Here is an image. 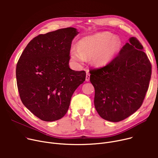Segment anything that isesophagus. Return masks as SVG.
<instances>
[{"label":"esophagus","mask_w":158,"mask_h":158,"mask_svg":"<svg viewBox=\"0 0 158 158\" xmlns=\"http://www.w3.org/2000/svg\"><path fill=\"white\" fill-rule=\"evenodd\" d=\"M89 77H90V74L88 72H87L86 76V81H89Z\"/></svg>","instance_id":"obj_1"}]
</instances>
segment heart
<instances>
[{
	"label": "heart",
	"instance_id": "heart-1",
	"mask_svg": "<svg viewBox=\"0 0 158 158\" xmlns=\"http://www.w3.org/2000/svg\"><path fill=\"white\" fill-rule=\"evenodd\" d=\"M121 47L122 42L118 37L110 32H98L79 40L77 47H71L70 56L76 63L84 61L85 58H92L94 65L103 66L113 61Z\"/></svg>",
	"mask_w": 158,
	"mask_h": 158
}]
</instances>
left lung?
<instances>
[{
    "mask_svg": "<svg viewBox=\"0 0 158 158\" xmlns=\"http://www.w3.org/2000/svg\"><path fill=\"white\" fill-rule=\"evenodd\" d=\"M129 40L111 63L89 70L95 109L101 117L113 122L139 108L151 77L152 65L142 45L135 37Z\"/></svg>",
    "mask_w": 158,
    "mask_h": 158,
    "instance_id": "left-lung-1",
    "label": "left lung"
}]
</instances>
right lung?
Returning <instances> with one entry per match:
<instances>
[{
    "instance_id": "obj_1",
    "label": "right lung",
    "mask_w": 158,
    "mask_h": 158,
    "mask_svg": "<svg viewBox=\"0 0 158 158\" xmlns=\"http://www.w3.org/2000/svg\"><path fill=\"white\" fill-rule=\"evenodd\" d=\"M79 33L67 27L40 35L27 44L16 64L22 103L41 120L52 122L67 112L72 96L86 78L70 69L72 41Z\"/></svg>"
}]
</instances>
